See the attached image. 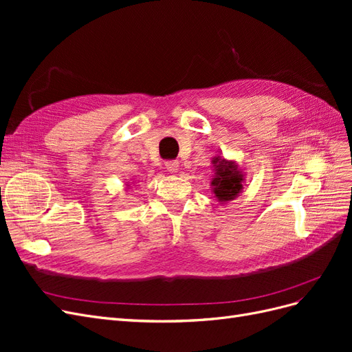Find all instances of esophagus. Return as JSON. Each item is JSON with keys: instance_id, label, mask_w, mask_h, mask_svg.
<instances>
[{"instance_id": "34e87169", "label": "esophagus", "mask_w": 352, "mask_h": 352, "mask_svg": "<svg viewBox=\"0 0 352 352\" xmlns=\"http://www.w3.org/2000/svg\"><path fill=\"white\" fill-rule=\"evenodd\" d=\"M166 168L170 173H176V172H179V163L177 162H167Z\"/></svg>"}]
</instances>
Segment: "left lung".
<instances>
[{
	"mask_svg": "<svg viewBox=\"0 0 352 352\" xmlns=\"http://www.w3.org/2000/svg\"><path fill=\"white\" fill-rule=\"evenodd\" d=\"M211 164L214 173L211 177V192L214 194V198L221 204L235 199L243 190V168L235 160H228L220 154L211 158Z\"/></svg>",
	"mask_w": 352,
	"mask_h": 352,
	"instance_id": "1",
	"label": "left lung"
}]
</instances>
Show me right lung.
Here are the masks:
<instances>
[{
	"label": "right lung",
	"instance_id": "obj_1",
	"mask_svg": "<svg viewBox=\"0 0 352 352\" xmlns=\"http://www.w3.org/2000/svg\"><path fill=\"white\" fill-rule=\"evenodd\" d=\"M131 185H132V184H126V188H127V189H129V186H131Z\"/></svg>",
	"mask_w": 352,
	"mask_h": 352
}]
</instances>
